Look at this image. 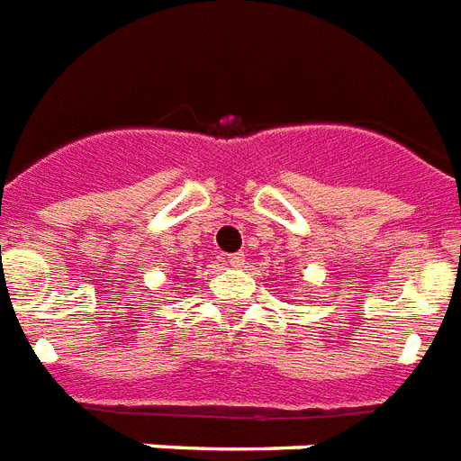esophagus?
Returning a JSON list of instances; mask_svg holds the SVG:
<instances>
[{
  "label": "esophagus",
  "instance_id": "34e87169",
  "mask_svg": "<svg viewBox=\"0 0 461 461\" xmlns=\"http://www.w3.org/2000/svg\"><path fill=\"white\" fill-rule=\"evenodd\" d=\"M224 263L230 267H244L246 258H244V253H230L227 258H224Z\"/></svg>",
  "mask_w": 461,
  "mask_h": 461
}]
</instances>
